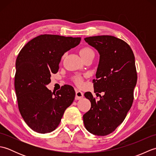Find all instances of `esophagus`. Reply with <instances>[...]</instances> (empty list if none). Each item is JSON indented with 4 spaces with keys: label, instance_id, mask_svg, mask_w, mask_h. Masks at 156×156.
<instances>
[{
    "label": "esophagus",
    "instance_id": "esophagus-1",
    "mask_svg": "<svg viewBox=\"0 0 156 156\" xmlns=\"http://www.w3.org/2000/svg\"><path fill=\"white\" fill-rule=\"evenodd\" d=\"M84 97L83 92L80 90H76V100H80Z\"/></svg>",
    "mask_w": 156,
    "mask_h": 156
}]
</instances>
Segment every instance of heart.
I'll use <instances>...</instances> for the list:
<instances>
[{"label":"heart","instance_id":"obj_1","mask_svg":"<svg viewBox=\"0 0 156 156\" xmlns=\"http://www.w3.org/2000/svg\"><path fill=\"white\" fill-rule=\"evenodd\" d=\"M92 53H94L93 50L88 47H85V48H82L80 51V54L82 56V58H84L85 56H87L90 54H92ZM74 80L76 84H78V86H82L83 84V80H82V78L80 77V76H76Z\"/></svg>","mask_w":156,"mask_h":156}]
</instances>
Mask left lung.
I'll list each match as a JSON object with an SVG mask.
<instances>
[{"mask_svg": "<svg viewBox=\"0 0 156 156\" xmlns=\"http://www.w3.org/2000/svg\"><path fill=\"white\" fill-rule=\"evenodd\" d=\"M84 40L100 54L92 82L95 93L103 92L104 95L97 101L91 92H85L91 108L83 115V121L90 133L105 136L122 123L133 104L137 80L135 56L127 43L114 36H92Z\"/></svg>", "mask_w": 156, "mask_h": 156, "instance_id": "1", "label": "left lung"}]
</instances>
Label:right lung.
Masks as SVG:
<instances>
[{
  "label": "right lung",
  "instance_id": "1",
  "mask_svg": "<svg viewBox=\"0 0 156 156\" xmlns=\"http://www.w3.org/2000/svg\"><path fill=\"white\" fill-rule=\"evenodd\" d=\"M80 37L41 35L29 41L16 59L15 88L20 113L32 130L39 133L54 131L75 98L72 86L56 93L46 87L51 74L57 73L64 53L80 44Z\"/></svg>",
  "mask_w": 156,
  "mask_h": 156
}]
</instances>
